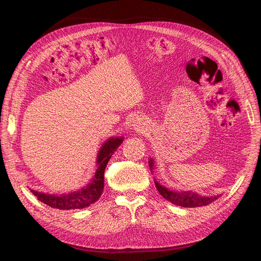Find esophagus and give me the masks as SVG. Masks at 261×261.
<instances>
[{
  "instance_id": "1",
  "label": "esophagus",
  "mask_w": 261,
  "mask_h": 261,
  "mask_svg": "<svg viewBox=\"0 0 261 261\" xmlns=\"http://www.w3.org/2000/svg\"><path fill=\"white\" fill-rule=\"evenodd\" d=\"M133 127L135 128V130L136 132H138V133H143V130H145V127H146V124L144 123V122H141L140 120H135L133 122Z\"/></svg>"
}]
</instances>
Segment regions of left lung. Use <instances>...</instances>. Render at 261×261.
<instances>
[{
  "mask_svg": "<svg viewBox=\"0 0 261 261\" xmlns=\"http://www.w3.org/2000/svg\"><path fill=\"white\" fill-rule=\"evenodd\" d=\"M149 168L151 173L153 172L154 169V161L152 158L149 159ZM154 184L158 189V192L160 193V195L169 200L170 202L176 204V206L180 207H185V208H195V207H202V206H207V204L213 202L217 200L221 195H216V196H202L197 194L192 191H185V192H176V191H172V189H169L165 186L161 185L159 181H158L154 178Z\"/></svg>",
  "mask_w": 261,
  "mask_h": 261,
  "instance_id": "8db88e82",
  "label": "left lung"
}]
</instances>
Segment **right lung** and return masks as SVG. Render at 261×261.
<instances>
[{"label":"right lung","instance_id":"obj_1","mask_svg":"<svg viewBox=\"0 0 261 261\" xmlns=\"http://www.w3.org/2000/svg\"><path fill=\"white\" fill-rule=\"evenodd\" d=\"M124 137H111L102 144L96 161V173L90 181L83 188L66 194H49L30 189L38 200L48 204L51 208L60 210L84 209L96 202L102 195L105 188V170L109 160L116 149L123 143Z\"/></svg>","mask_w":261,"mask_h":261}]
</instances>
